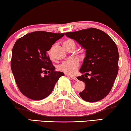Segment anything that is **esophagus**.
<instances>
[{"mask_svg": "<svg viewBox=\"0 0 131 131\" xmlns=\"http://www.w3.org/2000/svg\"><path fill=\"white\" fill-rule=\"evenodd\" d=\"M69 77H71V79H73L74 80H76V81L77 80V77H75V76H74V75H69Z\"/></svg>", "mask_w": 131, "mask_h": 131, "instance_id": "1", "label": "esophagus"}]
</instances>
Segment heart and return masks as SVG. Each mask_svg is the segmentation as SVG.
I'll return each instance as SVG.
<instances>
[{
    "label": "heart",
    "mask_w": 131,
    "mask_h": 131,
    "mask_svg": "<svg viewBox=\"0 0 131 131\" xmlns=\"http://www.w3.org/2000/svg\"><path fill=\"white\" fill-rule=\"evenodd\" d=\"M64 43H70L74 42L71 40H68L64 42ZM79 64H80V62L77 59H71L63 62L58 66V69L67 74H73L76 72L78 67H79Z\"/></svg>",
    "instance_id": "obj_1"
}]
</instances>
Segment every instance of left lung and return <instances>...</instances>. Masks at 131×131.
Masks as SVG:
<instances>
[{
  "instance_id": "obj_1",
  "label": "left lung",
  "mask_w": 131,
  "mask_h": 131,
  "mask_svg": "<svg viewBox=\"0 0 131 131\" xmlns=\"http://www.w3.org/2000/svg\"><path fill=\"white\" fill-rule=\"evenodd\" d=\"M65 35L86 49V57L80 69L84 74L77 77L86 85L79 93L80 97L88 102L104 99L111 90L118 74L119 56L116 44L106 33L93 28L67 32Z\"/></svg>"
}]
</instances>
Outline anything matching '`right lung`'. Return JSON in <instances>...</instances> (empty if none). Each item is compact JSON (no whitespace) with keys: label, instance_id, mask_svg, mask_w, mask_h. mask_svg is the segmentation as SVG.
I'll use <instances>...</instances> for the list:
<instances>
[{"label":"right lung","instance_id":"add662e5","mask_svg":"<svg viewBox=\"0 0 131 131\" xmlns=\"http://www.w3.org/2000/svg\"><path fill=\"white\" fill-rule=\"evenodd\" d=\"M64 35V33L35 31L15 43L11 70L20 91L28 98L40 100L47 97L59 78L64 75L63 72L55 71L47 54L52 45Z\"/></svg>","mask_w":131,"mask_h":131}]
</instances>
